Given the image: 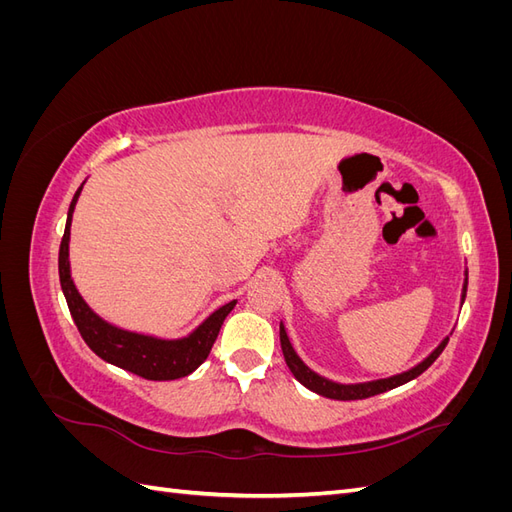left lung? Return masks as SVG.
Returning <instances> with one entry per match:
<instances>
[{"instance_id":"left-lung-1","label":"left lung","mask_w":512,"mask_h":512,"mask_svg":"<svg viewBox=\"0 0 512 512\" xmlns=\"http://www.w3.org/2000/svg\"><path fill=\"white\" fill-rule=\"evenodd\" d=\"M466 290H468V269L463 271V286H461V305H463V299H466ZM446 342H448V335L442 339V342L433 348L425 359L421 363H416L414 367L401 371V374H395V376H389V378H378V380H367V382H335L331 378H324L320 376L318 371H314L312 367H307L305 361L301 359V356L297 354V350L292 348L290 344V337L286 333V327L284 322H280V344H282V352H284V359H286V365L288 369L292 371V376L297 378L305 389L314 391L322 397H329V399H342V401H348V399H365V397H371V395H378V393H384V391H391V389H397V386L406 384L410 380H414L416 376H421L423 371L438 359V356L442 354V350L446 348Z\"/></svg>"}]
</instances>
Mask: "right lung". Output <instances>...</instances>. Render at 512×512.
<instances>
[{
    "instance_id": "obj_1",
    "label": "right lung",
    "mask_w": 512,
    "mask_h": 512,
    "mask_svg": "<svg viewBox=\"0 0 512 512\" xmlns=\"http://www.w3.org/2000/svg\"><path fill=\"white\" fill-rule=\"evenodd\" d=\"M83 185L85 181L72 196L64 239H61L59 245V284L61 290H64V297L76 329H79L85 344L94 350L102 361L132 371V374L145 380H177L192 374V371L200 367V363L209 356L215 337H218L222 329V322L232 312V307L237 305V299L215 309V312L209 314L198 327H194L188 335L181 337L138 333L104 320L83 299V294L72 280L70 269V226L74 207L79 203V196L83 192Z\"/></svg>"
}]
</instances>
